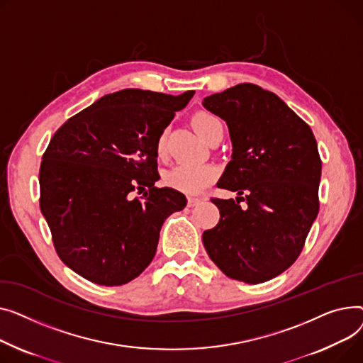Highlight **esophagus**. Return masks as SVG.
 Listing matches in <instances>:
<instances>
[{"label":"esophagus","mask_w":363,"mask_h":363,"mask_svg":"<svg viewBox=\"0 0 363 363\" xmlns=\"http://www.w3.org/2000/svg\"><path fill=\"white\" fill-rule=\"evenodd\" d=\"M201 203V199L199 198H187V206H190V208H194V206H196V205H199Z\"/></svg>","instance_id":"1"}]
</instances>
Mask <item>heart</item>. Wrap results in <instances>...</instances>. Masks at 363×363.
Wrapping results in <instances>:
<instances>
[{"mask_svg":"<svg viewBox=\"0 0 363 363\" xmlns=\"http://www.w3.org/2000/svg\"><path fill=\"white\" fill-rule=\"evenodd\" d=\"M221 121L211 113L199 111L191 118V124H194L195 130L201 138L205 140L209 138L212 130L216 129V125ZM167 151V139L165 133H161L157 140V154L158 157H164ZM218 177V169L212 164H202V162H184L173 167L165 174L164 182L167 186L172 189H176L183 194L195 195L201 194L203 189H206L209 184L214 183Z\"/></svg>","mask_w":363,"mask_h":363,"instance_id":"obj_1","label":"heart"}]
</instances>
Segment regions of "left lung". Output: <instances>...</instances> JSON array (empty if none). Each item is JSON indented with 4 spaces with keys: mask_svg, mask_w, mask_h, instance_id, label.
Here are the masks:
<instances>
[{
    "mask_svg": "<svg viewBox=\"0 0 363 363\" xmlns=\"http://www.w3.org/2000/svg\"><path fill=\"white\" fill-rule=\"evenodd\" d=\"M202 104L225 120L233 142L217 186L239 195L211 199L220 221L203 231V246L230 279L268 281L299 258L318 216L321 158L315 136L284 101L258 84H236Z\"/></svg>",
    "mask_w": 363,
    "mask_h": 363,
    "instance_id": "left-lung-1",
    "label": "left lung"
}]
</instances>
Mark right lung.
<instances>
[{"label": "right lung", "instance_id": "obj_1", "mask_svg": "<svg viewBox=\"0 0 363 363\" xmlns=\"http://www.w3.org/2000/svg\"><path fill=\"white\" fill-rule=\"evenodd\" d=\"M194 95L123 89L51 138L39 168V206L60 259L83 279L121 286L154 259L164 220L187 202L155 186L157 140Z\"/></svg>", "mask_w": 363, "mask_h": 363}]
</instances>
